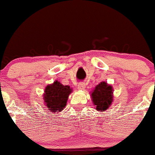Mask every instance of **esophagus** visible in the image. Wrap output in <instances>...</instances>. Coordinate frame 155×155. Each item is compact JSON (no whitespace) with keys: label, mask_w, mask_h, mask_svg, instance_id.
<instances>
[{"label":"esophagus","mask_w":155,"mask_h":155,"mask_svg":"<svg viewBox=\"0 0 155 155\" xmlns=\"http://www.w3.org/2000/svg\"><path fill=\"white\" fill-rule=\"evenodd\" d=\"M85 87H86V86H85V84H84V83H79L78 85V88L81 90H84V89H85Z\"/></svg>","instance_id":"obj_1"}]
</instances>
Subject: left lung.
<instances>
[{
  "instance_id": "left-lung-1",
  "label": "left lung",
  "mask_w": 155,
  "mask_h": 155,
  "mask_svg": "<svg viewBox=\"0 0 155 155\" xmlns=\"http://www.w3.org/2000/svg\"><path fill=\"white\" fill-rule=\"evenodd\" d=\"M92 100L96 109L104 111L109 108L113 102V88L106 82H101L96 86L91 93Z\"/></svg>"
}]
</instances>
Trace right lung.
Wrapping results in <instances>:
<instances>
[{
    "label": "right lung",
    "instance_id": "right-lung-1",
    "mask_svg": "<svg viewBox=\"0 0 155 155\" xmlns=\"http://www.w3.org/2000/svg\"><path fill=\"white\" fill-rule=\"evenodd\" d=\"M72 92L69 86H64L56 81L47 85L44 90V99L45 106L50 112H60L67 104L68 96Z\"/></svg>",
    "mask_w": 155,
    "mask_h": 155
}]
</instances>
